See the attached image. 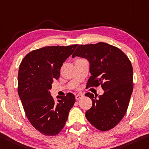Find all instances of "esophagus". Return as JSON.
Wrapping results in <instances>:
<instances>
[{
	"instance_id": "esophagus-1",
	"label": "esophagus",
	"mask_w": 149,
	"mask_h": 149,
	"mask_svg": "<svg viewBox=\"0 0 149 149\" xmlns=\"http://www.w3.org/2000/svg\"><path fill=\"white\" fill-rule=\"evenodd\" d=\"M83 96L84 95H82V94H77V95H75V100H79V99H81V98L83 97Z\"/></svg>"
}]
</instances>
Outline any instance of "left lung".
<instances>
[{
    "label": "left lung",
    "mask_w": 149,
    "mask_h": 149,
    "mask_svg": "<svg viewBox=\"0 0 149 149\" xmlns=\"http://www.w3.org/2000/svg\"><path fill=\"white\" fill-rule=\"evenodd\" d=\"M75 56L86 58L90 63L91 75L86 89L101 85L104 90L98 100L93 93H86L92 100L87 119L97 129L109 131L121 121L128 108L133 89L131 61L119 48L104 42L80 45L72 58Z\"/></svg>",
    "instance_id": "8db88e82"
}]
</instances>
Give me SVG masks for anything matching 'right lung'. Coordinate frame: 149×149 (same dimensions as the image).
I'll return each mask as SVG.
<instances>
[{"label": "right lung", "instance_id": "right-lung-1", "mask_svg": "<svg viewBox=\"0 0 149 149\" xmlns=\"http://www.w3.org/2000/svg\"><path fill=\"white\" fill-rule=\"evenodd\" d=\"M77 44L46 46L28 53L21 62L18 75V93L26 115L37 131L55 136L62 131L75 102L74 94L58 96L55 103L49 90L54 79L74 52Z\"/></svg>", "mask_w": 149, "mask_h": 149}]
</instances>
